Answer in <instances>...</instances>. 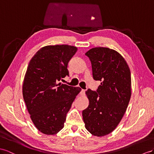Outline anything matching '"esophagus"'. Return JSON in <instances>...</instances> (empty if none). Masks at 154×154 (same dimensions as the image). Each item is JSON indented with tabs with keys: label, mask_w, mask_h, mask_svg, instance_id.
<instances>
[{
	"label": "esophagus",
	"mask_w": 154,
	"mask_h": 154,
	"mask_svg": "<svg viewBox=\"0 0 154 154\" xmlns=\"http://www.w3.org/2000/svg\"><path fill=\"white\" fill-rule=\"evenodd\" d=\"M85 92H86V90H84V89H82V90H81V92H80L81 95V96H84L85 94Z\"/></svg>",
	"instance_id": "1"
}]
</instances>
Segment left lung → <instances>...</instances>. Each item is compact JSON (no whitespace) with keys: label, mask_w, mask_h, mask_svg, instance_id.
Returning <instances> with one entry per match:
<instances>
[{"label":"left lung","mask_w":154,"mask_h":154,"mask_svg":"<svg viewBox=\"0 0 154 154\" xmlns=\"http://www.w3.org/2000/svg\"><path fill=\"white\" fill-rule=\"evenodd\" d=\"M85 54L91 62L94 79L101 82L96 91L86 90L90 103L82 111V118L92 135L103 137L116 128L128 107L131 72L125 59L113 49L95 47Z\"/></svg>","instance_id":"8db88e82"}]
</instances>
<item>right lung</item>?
<instances>
[{"mask_svg":"<svg viewBox=\"0 0 154 154\" xmlns=\"http://www.w3.org/2000/svg\"><path fill=\"white\" fill-rule=\"evenodd\" d=\"M77 51L68 45L45 46L27 67L23 99L34 124L45 135H55L64 128L67 113L81 90L60 82L69 76L68 62Z\"/></svg>","mask_w":154,"mask_h":154,"instance_id":"add662e5","label":"right lung"}]
</instances>
